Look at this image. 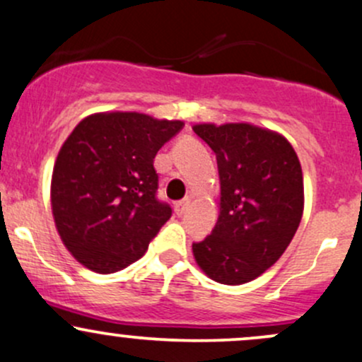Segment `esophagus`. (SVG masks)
I'll use <instances>...</instances> for the list:
<instances>
[{
    "instance_id": "obj_1",
    "label": "esophagus",
    "mask_w": 362,
    "mask_h": 362,
    "mask_svg": "<svg viewBox=\"0 0 362 362\" xmlns=\"http://www.w3.org/2000/svg\"><path fill=\"white\" fill-rule=\"evenodd\" d=\"M187 206H189V199L177 201V202H175V206H173L175 214H177V216H182V214L185 213V209H187Z\"/></svg>"
}]
</instances>
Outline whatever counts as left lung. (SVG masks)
I'll list each match as a JSON object with an SVG mask.
<instances>
[{"label":"left lung","mask_w":362,"mask_h":362,"mask_svg":"<svg viewBox=\"0 0 362 362\" xmlns=\"http://www.w3.org/2000/svg\"><path fill=\"white\" fill-rule=\"evenodd\" d=\"M216 154L220 214L211 235L192 244L211 280L242 285L263 275L288 247L304 211V180L292 144L252 123H196Z\"/></svg>","instance_id":"1"}]
</instances>
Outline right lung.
Segmentation results:
<instances>
[{
	"mask_svg": "<svg viewBox=\"0 0 362 362\" xmlns=\"http://www.w3.org/2000/svg\"><path fill=\"white\" fill-rule=\"evenodd\" d=\"M184 127L137 111H105L78 122L63 142L53 177L54 225L90 272L115 273L141 259L172 216L156 199L154 156Z\"/></svg>",
	"mask_w": 362,
	"mask_h": 362,
	"instance_id": "1",
	"label": "right lung"
}]
</instances>
